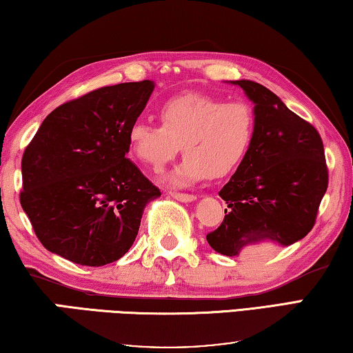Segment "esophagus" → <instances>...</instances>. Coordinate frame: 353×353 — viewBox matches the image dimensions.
Returning a JSON list of instances; mask_svg holds the SVG:
<instances>
[{
	"label": "esophagus",
	"instance_id": "34e87169",
	"mask_svg": "<svg viewBox=\"0 0 353 353\" xmlns=\"http://www.w3.org/2000/svg\"><path fill=\"white\" fill-rule=\"evenodd\" d=\"M170 194H171V198L181 201V203H193V201H196V196H194V194L177 193V192H171Z\"/></svg>",
	"mask_w": 353,
	"mask_h": 353
}]
</instances>
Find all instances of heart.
Masks as SVG:
<instances>
[{"label":"heart","instance_id":"heart-1","mask_svg":"<svg viewBox=\"0 0 353 353\" xmlns=\"http://www.w3.org/2000/svg\"><path fill=\"white\" fill-rule=\"evenodd\" d=\"M161 125L135 121L127 143L139 161L154 170L179 154L185 159L168 176L172 185L185 187L226 177L247 159L254 143L253 108L242 100H223L199 92L166 99L159 108Z\"/></svg>","mask_w":353,"mask_h":353}]
</instances>
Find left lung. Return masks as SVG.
Masks as SVG:
<instances>
[{
	"label": "left lung",
	"instance_id": "obj_1",
	"mask_svg": "<svg viewBox=\"0 0 353 353\" xmlns=\"http://www.w3.org/2000/svg\"><path fill=\"white\" fill-rule=\"evenodd\" d=\"M229 83L242 88L254 105V143L218 193L228 204L226 215L207 242L229 257L267 245L289 247L314 226L327 192L321 135L270 89L250 80Z\"/></svg>",
	"mask_w": 353,
	"mask_h": 353
}]
</instances>
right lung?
Segmentation results:
<instances>
[{
	"label": "right lung",
	"instance_id": "add662e5",
	"mask_svg": "<svg viewBox=\"0 0 353 353\" xmlns=\"http://www.w3.org/2000/svg\"><path fill=\"white\" fill-rule=\"evenodd\" d=\"M150 80L96 89L53 110L21 159L20 204L48 251L80 265L121 259L160 190L127 159Z\"/></svg>",
	"mask_w": 353,
	"mask_h": 353
}]
</instances>
